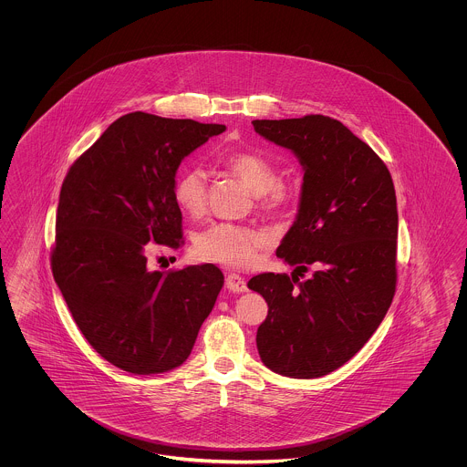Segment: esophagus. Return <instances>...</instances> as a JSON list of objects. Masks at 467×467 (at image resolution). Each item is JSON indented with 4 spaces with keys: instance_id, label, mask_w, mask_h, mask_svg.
Segmentation results:
<instances>
[{
    "instance_id": "1",
    "label": "esophagus",
    "mask_w": 467,
    "mask_h": 467,
    "mask_svg": "<svg viewBox=\"0 0 467 467\" xmlns=\"http://www.w3.org/2000/svg\"><path fill=\"white\" fill-rule=\"evenodd\" d=\"M225 287L240 294V292H246V282H244V278H242L240 275L231 273V275H227V278H225Z\"/></svg>"
}]
</instances>
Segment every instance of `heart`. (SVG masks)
I'll use <instances>...</instances> for the list:
<instances>
[{
  "instance_id": "obj_1",
  "label": "heart",
  "mask_w": 467,
  "mask_h": 467,
  "mask_svg": "<svg viewBox=\"0 0 467 467\" xmlns=\"http://www.w3.org/2000/svg\"><path fill=\"white\" fill-rule=\"evenodd\" d=\"M223 166L240 178L252 191L255 208L269 215L289 210L297 196V185L290 178L276 177L273 162L255 152L240 150L223 159ZM173 198L178 208L189 217H201L206 210L208 175L202 168L183 170L173 185ZM269 244L266 233L244 223H215L201 229L194 238V254L210 263L227 267L254 265Z\"/></svg>"
}]
</instances>
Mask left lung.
Segmentation results:
<instances>
[{
  "mask_svg": "<svg viewBox=\"0 0 467 467\" xmlns=\"http://www.w3.org/2000/svg\"><path fill=\"white\" fill-rule=\"evenodd\" d=\"M303 164L296 223L276 257L292 278L263 273L248 282L267 303L257 350L271 371L318 378L350 360L377 331L396 294L398 206L390 171L375 150L326 115L252 120ZM316 271L299 283L295 273Z\"/></svg>",
  "mask_w": 467,
  "mask_h": 467,
  "instance_id": "8db88e82",
  "label": "left lung"
}]
</instances>
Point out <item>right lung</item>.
Returning a JSON list of instances; mask_svg holds the SVG:
<instances>
[{
    "label": "right lung",
    "mask_w": 467,
    "mask_h": 467,
    "mask_svg": "<svg viewBox=\"0 0 467 467\" xmlns=\"http://www.w3.org/2000/svg\"><path fill=\"white\" fill-rule=\"evenodd\" d=\"M223 131V124L133 111L67 170L50 252L54 280L90 347L128 373L183 364L223 289L219 267L150 271L145 250L150 242L183 244L178 166Z\"/></svg>",
    "instance_id": "add662e5"
}]
</instances>
